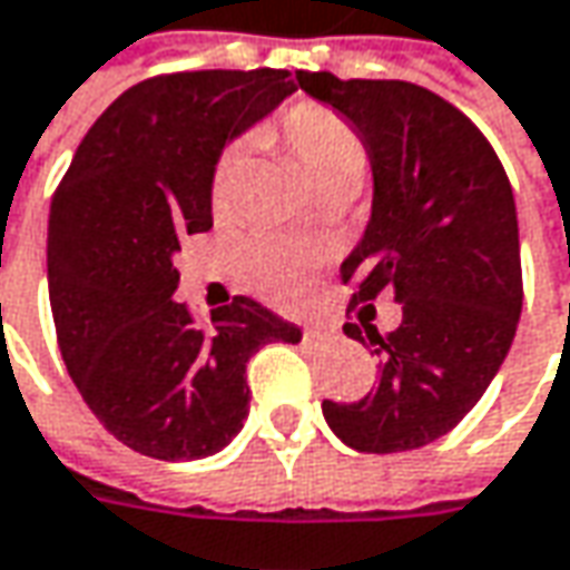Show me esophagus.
Here are the masks:
<instances>
[{
	"mask_svg": "<svg viewBox=\"0 0 570 570\" xmlns=\"http://www.w3.org/2000/svg\"><path fill=\"white\" fill-rule=\"evenodd\" d=\"M327 336H333V330H327V327H304V340H307V343H317V340H327Z\"/></svg>",
	"mask_w": 570,
	"mask_h": 570,
	"instance_id": "34e87169",
	"label": "esophagus"
}]
</instances>
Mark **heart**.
<instances>
[{
    "instance_id": "b5f03b06",
    "label": "heart",
    "mask_w": 570,
    "mask_h": 570,
    "mask_svg": "<svg viewBox=\"0 0 570 570\" xmlns=\"http://www.w3.org/2000/svg\"><path fill=\"white\" fill-rule=\"evenodd\" d=\"M256 140L288 154L317 188L356 186V179L365 169L362 137L340 111H333L324 101H292L269 125L256 130ZM234 183H237V154H224L214 163L212 186H208L214 212L227 208ZM321 263H324V253L317 246L272 237V234L246 243L240 256L243 282L259 298L272 301L278 307H292L311 292L314 272L321 269Z\"/></svg>"
}]
</instances>
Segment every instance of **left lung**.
Instances as JSON below:
<instances>
[{"mask_svg":"<svg viewBox=\"0 0 570 570\" xmlns=\"http://www.w3.org/2000/svg\"><path fill=\"white\" fill-rule=\"evenodd\" d=\"M340 111L372 159V217L340 266L375 346V387L353 404L324 401L330 430L358 452H407L445 436L481 401L510 353L523 311L513 188L488 137L455 105L404 79L298 72ZM379 294L402 304L391 334L371 327Z\"/></svg>","mask_w":570,"mask_h":570,"instance_id":"left-lung-1","label":"left lung"}]
</instances>
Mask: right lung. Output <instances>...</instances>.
I'll return each mask as SVG.
<instances>
[{"mask_svg":"<svg viewBox=\"0 0 570 570\" xmlns=\"http://www.w3.org/2000/svg\"><path fill=\"white\" fill-rule=\"evenodd\" d=\"M295 89L269 67L144 79L101 111L53 191L47 285L60 356L101 426L140 455L220 452L249 413V356L301 340L246 295L208 324L173 301L179 240L212 230L224 144Z\"/></svg>","mask_w":570,"mask_h":570,"instance_id":"add662e5","label":"right lung"}]
</instances>
